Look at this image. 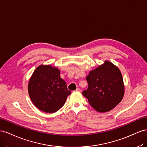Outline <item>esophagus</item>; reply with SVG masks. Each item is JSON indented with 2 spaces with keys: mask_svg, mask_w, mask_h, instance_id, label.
I'll return each mask as SVG.
<instances>
[{
  "mask_svg": "<svg viewBox=\"0 0 147 147\" xmlns=\"http://www.w3.org/2000/svg\"><path fill=\"white\" fill-rule=\"evenodd\" d=\"M75 91H76V92H81V89H79V88H77L76 90H75Z\"/></svg>",
  "mask_w": 147,
  "mask_h": 147,
  "instance_id": "esophagus-1",
  "label": "esophagus"
}]
</instances>
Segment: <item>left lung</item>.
Here are the masks:
<instances>
[{"instance_id":"left-lung-1","label":"left lung","mask_w":147,"mask_h":147,"mask_svg":"<svg viewBox=\"0 0 147 147\" xmlns=\"http://www.w3.org/2000/svg\"><path fill=\"white\" fill-rule=\"evenodd\" d=\"M89 87L82 94L89 104L100 113L111 110L124 95L123 76L119 69L108 60L90 71L86 77Z\"/></svg>"}]
</instances>
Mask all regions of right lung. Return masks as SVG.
<instances>
[{"mask_svg": "<svg viewBox=\"0 0 147 147\" xmlns=\"http://www.w3.org/2000/svg\"><path fill=\"white\" fill-rule=\"evenodd\" d=\"M28 90L33 104L48 113L59 110L71 92L61 78L59 69L50 65L37 67L29 79Z\"/></svg>", "mask_w": 147, "mask_h": 147, "instance_id": "1", "label": "right lung"}]
</instances>
